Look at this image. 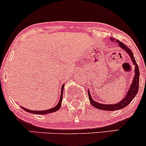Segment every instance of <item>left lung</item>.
I'll return each mask as SVG.
<instances>
[{"mask_svg":"<svg viewBox=\"0 0 146 146\" xmlns=\"http://www.w3.org/2000/svg\"><path fill=\"white\" fill-rule=\"evenodd\" d=\"M114 41L115 40L112 39ZM117 42L119 43V45L121 47L124 49L125 51L128 53V54L130 56L131 58V60L133 62L134 65H135V75H134L133 81H132V83L131 84L130 87V89H129V91L127 93V95L124 97V98L121 100V102H119V103L115 104H102L98 103V102H95L93 99L91 98V96H90L89 90H88V98H89V100L90 104L93 106H94L95 108H98L100 110H109V111H111V110H117L121 109V108H125V106H127L132 101L134 98L136 96V95L138 93L139 90V69L138 65L136 63V61H135V58H134V55L132 53L131 50L129 48L128 46H126L124 44L121 42L116 40Z\"/></svg>","mask_w":146,"mask_h":146,"instance_id":"1","label":"left lung"}]
</instances>
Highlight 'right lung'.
Here are the masks:
<instances>
[{
	"label": "right lung",
	"mask_w": 146,
	"mask_h": 146,
	"mask_svg": "<svg viewBox=\"0 0 146 146\" xmlns=\"http://www.w3.org/2000/svg\"><path fill=\"white\" fill-rule=\"evenodd\" d=\"M64 85H62V92H61V95H60V99L59 103L58 104V105L56 106L53 107V108H51V109L48 110H30L28 109H26V108H23V107L21 106V108H23V110H25V111L28 112V113H33V114H38V115H46V114H48L51 113H53V112H56L57 110H58L60 109V108L61 107V104H62V95H63V90H64Z\"/></svg>",
	"instance_id": "add662e5"
}]
</instances>
